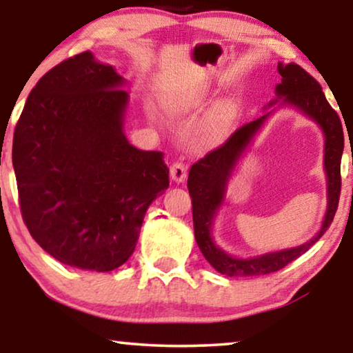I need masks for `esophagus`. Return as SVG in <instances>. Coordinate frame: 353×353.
<instances>
[{"label": "esophagus", "instance_id": "esophagus-1", "mask_svg": "<svg viewBox=\"0 0 353 353\" xmlns=\"http://www.w3.org/2000/svg\"><path fill=\"white\" fill-rule=\"evenodd\" d=\"M186 170H188V167H186L185 162L175 161L170 167L172 180L176 181V183H183V181H185V178H186Z\"/></svg>", "mask_w": 353, "mask_h": 353}]
</instances>
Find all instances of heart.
Segmentation results:
<instances>
[{
    "mask_svg": "<svg viewBox=\"0 0 353 353\" xmlns=\"http://www.w3.org/2000/svg\"><path fill=\"white\" fill-rule=\"evenodd\" d=\"M202 101H204V96L197 94V96H186V98L181 99H175L170 104V112L172 114H181V112H188V110L197 108L201 105ZM236 117V108L234 104L231 103H221L215 108L214 114H212L210 122H209V128L212 132H220L228 127V125L233 122Z\"/></svg>",
    "mask_w": 353,
    "mask_h": 353,
    "instance_id": "heart-1",
    "label": "heart"
}]
</instances>
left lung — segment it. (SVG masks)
I'll return each mask as SVG.
<instances>
[{"label": "left lung", "mask_w": 353, "mask_h": 353, "mask_svg": "<svg viewBox=\"0 0 353 353\" xmlns=\"http://www.w3.org/2000/svg\"><path fill=\"white\" fill-rule=\"evenodd\" d=\"M278 72L281 81L276 85L278 99L284 104L292 105L320 125L325 133V170L327 176V209L325 220L318 233L305 244L292 249L278 250L259 255V257L238 259L226 254L223 249L214 243L212 238V223L219 207L223 202L225 188L233 168L252 141L265 120L270 115L265 114L254 122L244 123L226 141L214 151L207 152L201 161L192 163L188 176V190L192 199V223H194L196 243L202 255L216 272L226 276H260V274L274 273L286 267L302 254H305L330 228L334 219L341 196V159L344 151V132L339 115L327 103L321 85L301 65L283 64L278 62ZM276 103L272 101L270 105Z\"/></svg>", "instance_id": "left-lung-1"}]
</instances>
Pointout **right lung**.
<instances>
[{
	"label": "right lung",
	"instance_id": "1",
	"mask_svg": "<svg viewBox=\"0 0 353 353\" xmlns=\"http://www.w3.org/2000/svg\"><path fill=\"white\" fill-rule=\"evenodd\" d=\"M123 85L112 65L80 52L38 80L14 130L22 219L41 249L74 268L127 262L148 207L168 188L163 154L125 137Z\"/></svg>",
	"mask_w": 353,
	"mask_h": 353
}]
</instances>
